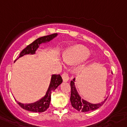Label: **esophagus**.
<instances>
[{"label":"esophagus","mask_w":127,"mask_h":127,"mask_svg":"<svg viewBox=\"0 0 127 127\" xmlns=\"http://www.w3.org/2000/svg\"><path fill=\"white\" fill-rule=\"evenodd\" d=\"M62 78L63 81H64V82H67L69 79V75H68V74H67V73L64 72V73H63V74H62Z\"/></svg>","instance_id":"esophagus-1"}]
</instances>
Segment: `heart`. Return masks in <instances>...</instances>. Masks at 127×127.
Listing matches in <instances>:
<instances>
[{
  "label": "heart",
  "mask_w": 127,
  "mask_h": 127,
  "mask_svg": "<svg viewBox=\"0 0 127 127\" xmlns=\"http://www.w3.org/2000/svg\"><path fill=\"white\" fill-rule=\"evenodd\" d=\"M90 54V51L86 47L78 46L66 51L63 54V59L67 63L76 64L86 60Z\"/></svg>",
  "instance_id": "obj_1"
}]
</instances>
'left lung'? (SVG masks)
Instances as JSON below:
<instances>
[{"label":"left lung","mask_w":127,"mask_h":127,"mask_svg":"<svg viewBox=\"0 0 127 127\" xmlns=\"http://www.w3.org/2000/svg\"><path fill=\"white\" fill-rule=\"evenodd\" d=\"M75 78L73 79V80L71 81V97L70 101L71 103V105L74 108L77 110L79 112H87L89 111H92L96 109H98L101 106L103 105L105 101H106V99H104V101L99 103H91L88 102L86 100L81 98L80 95L78 94L77 90L76 88L75 84Z\"/></svg>","instance_id":"obj_1"}]
</instances>
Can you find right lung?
<instances>
[{"instance_id":"1","label":"right lung","mask_w":127,"mask_h":127,"mask_svg":"<svg viewBox=\"0 0 127 127\" xmlns=\"http://www.w3.org/2000/svg\"><path fill=\"white\" fill-rule=\"evenodd\" d=\"M57 35H58V34L55 33V34H51V35L41 37L37 39L36 40H35L34 42L28 45L25 49H24L21 51V53H20L19 57L17 59L26 55V54H34L37 49H38V47H39V45L41 44L49 42L53 39L56 37ZM62 82L63 79L61 76H60V74H53L51 76V79L49 88L47 89L46 95L42 98H41L38 101L32 103L24 104L18 102L17 101V103L19 104V105L21 108H22L26 110L30 111V112H39V113L45 112L49 106L52 92L55 90L56 89L58 88V86L60 84L62 83Z\"/></svg>"}]
</instances>
